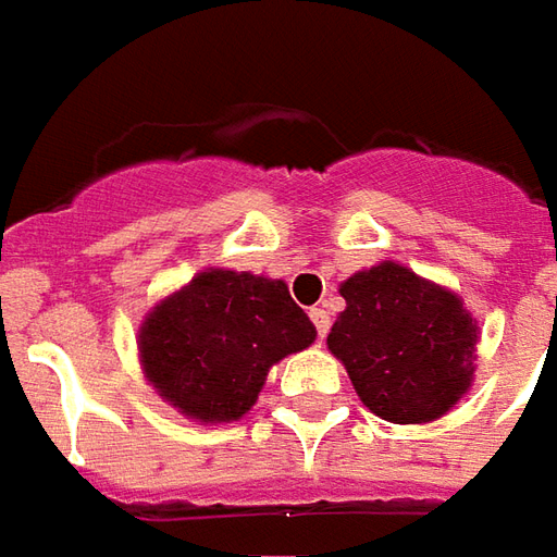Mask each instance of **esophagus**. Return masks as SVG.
Segmentation results:
<instances>
[{
    "instance_id": "esophagus-1",
    "label": "esophagus",
    "mask_w": 557,
    "mask_h": 557,
    "mask_svg": "<svg viewBox=\"0 0 557 557\" xmlns=\"http://www.w3.org/2000/svg\"><path fill=\"white\" fill-rule=\"evenodd\" d=\"M309 318L311 323H314V330H318V335H326L330 333V311H323V309H311L309 311Z\"/></svg>"
}]
</instances>
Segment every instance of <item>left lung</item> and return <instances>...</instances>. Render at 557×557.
<instances>
[{
  "label": "left lung",
  "instance_id": "8db88e82",
  "mask_svg": "<svg viewBox=\"0 0 557 557\" xmlns=\"http://www.w3.org/2000/svg\"><path fill=\"white\" fill-rule=\"evenodd\" d=\"M345 311L326 345L362 405L389 423L447 413L474 377L476 323L461 299L386 260L338 287Z\"/></svg>",
  "mask_w": 557,
  "mask_h": 557
}]
</instances>
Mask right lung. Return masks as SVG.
I'll return each instance as SVG.
<instances>
[{
  "label": "right lung",
  "mask_w": 557,
  "mask_h": 557,
  "mask_svg": "<svg viewBox=\"0 0 557 557\" xmlns=\"http://www.w3.org/2000/svg\"><path fill=\"white\" fill-rule=\"evenodd\" d=\"M314 335L285 282L209 270L149 311L140 360L159 396L185 417L227 423L258 401L272 362L309 348Z\"/></svg>",
  "instance_id": "add662e5"
}]
</instances>
